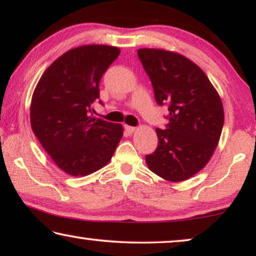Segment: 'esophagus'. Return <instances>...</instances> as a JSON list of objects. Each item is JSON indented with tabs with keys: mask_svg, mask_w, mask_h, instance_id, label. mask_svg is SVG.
<instances>
[{
	"mask_svg": "<svg viewBox=\"0 0 256 256\" xmlns=\"http://www.w3.org/2000/svg\"><path fill=\"white\" fill-rule=\"evenodd\" d=\"M124 128H126V130H127L129 134L134 132L137 129L136 127H132V126H124Z\"/></svg>",
	"mask_w": 256,
	"mask_h": 256,
	"instance_id": "obj_1",
	"label": "esophagus"
}]
</instances>
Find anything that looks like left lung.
Listing matches in <instances>:
<instances>
[{
  "label": "left lung",
  "instance_id": "left-lung-1",
  "mask_svg": "<svg viewBox=\"0 0 256 256\" xmlns=\"http://www.w3.org/2000/svg\"><path fill=\"white\" fill-rule=\"evenodd\" d=\"M156 104L168 106L166 129L156 128L159 143L145 156L148 167L170 182L190 178L206 166L221 136L224 112L218 92L204 70L182 54L140 49Z\"/></svg>",
  "mask_w": 256,
  "mask_h": 256
}]
</instances>
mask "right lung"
<instances>
[{"label": "right lung", "instance_id": "add662e5", "mask_svg": "<svg viewBox=\"0 0 256 256\" xmlns=\"http://www.w3.org/2000/svg\"><path fill=\"white\" fill-rule=\"evenodd\" d=\"M119 54V48L103 44L70 49L46 70L34 90L33 132L54 164L72 176L104 167L124 135L120 124L92 116L100 78Z\"/></svg>", "mask_w": 256, "mask_h": 256}]
</instances>
